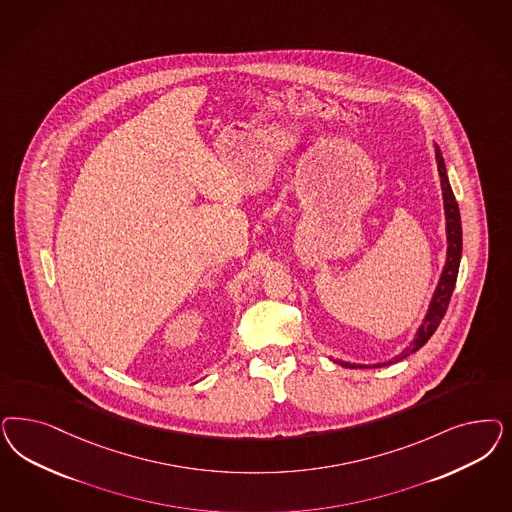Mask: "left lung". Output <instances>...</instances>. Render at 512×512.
<instances>
[{"instance_id":"1","label":"left lung","mask_w":512,"mask_h":512,"mask_svg":"<svg viewBox=\"0 0 512 512\" xmlns=\"http://www.w3.org/2000/svg\"><path fill=\"white\" fill-rule=\"evenodd\" d=\"M435 158H437V169H439V177H441V188H443V201H445V218H446V264L441 273L439 284L433 292V297L429 301L428 313L424 322L420 324V328L416 331V337L411 341V345L403 348L397 356L388 362L375 363L371 367H384L390 363L401 362L407 356L414 354L418 348L424 347L428 343L429 337L439 328L443 316H445L450 296L454 292L456 279H458V269H460V260H462V220H460V209H458V201L454 198V192L450 188L448 175H446L445 160L441 149L435 145ZM343 367L354 369V367H369V365H356V363L339 362Z\"/></svg>"}]
</instances>
